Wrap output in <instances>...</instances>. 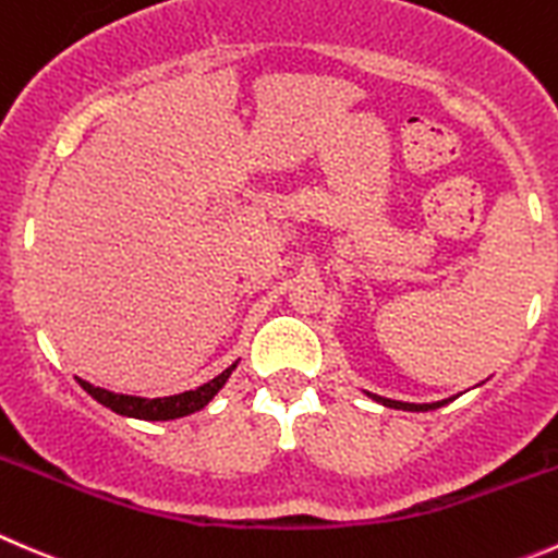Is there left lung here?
<instances>
[{
	"mask_svg": "<svg viewBox=\"0 0 558 558\" xmlns=\"http://www.w3.org/2000/svg\"><path fill=\"white\" fill-rule=\"evenodd\" d=\"M373 398H376L378 403L389 405V409H403V411H428V409H439V405L447 403V400H439V403H400V400L378 398V395H373Z\"/></svg>",
	"mask_w": 558,
	"mask_h": 558,
	"instance_id": "obj_1",
	"label": "left lung"
}]
</instances>
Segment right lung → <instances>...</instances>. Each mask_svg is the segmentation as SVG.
Returning <instances> with one entry per match:
<instances>
[{"label": "right lung", "mask_w": 558, "mask_h": 558, "mask_svg": "<svg viewBox=\"0 0 558 558\" xmlns=\"http://www.w3.org/2000/svg\"><path fill=\"white\" fill-rule=\"evenodd\" d=\"M234 367L236 365L226 367L220 376H215L213 381L202 384V387L196 389H187V392H180V395H169V398H149V400L135 398V395L108 392V389L92 387L89 381H81V378L78 384L97 400V403L108 405V409L117 411V414L122 416H135V420H177V416H185V414H193V411L204 409V405L218 395V389L223 387L226 378L231 376Z\"/></svg>", "instance_id": "obj_1"}]
</instances>
